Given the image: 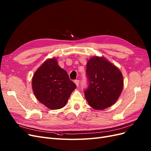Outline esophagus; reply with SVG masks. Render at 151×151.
<instances>
[{
    "label": "esophagus",
    "instance_id": "34e87169",
    "mask_svg": "<svg viewBox=\"0 0 151 151\" xmlns=\"http://www.w3.org/2000/svg\"><path fill=\"white\" fill-rule=\"evenodd\" d=\"M74 83H75V84H76V86L78 87L79 86V80H76L75 81H74Z\"/></svg>",
    "mask_w": 151,
    "mask_h": 151
}]
</instances>
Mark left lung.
Segmentation results:
<instances>
[{
  "mask_svg": "<svg viewBox=\"0 0 151 151\" xmlns=\"http://www.w3.org/2000/svg\"><path fill=\"white\" fill-rule=\"evenodd\" d=\"M86 72L89 84L84 96L90 106L101 110L115 104L123 88L119 68L104 57L94 56L87 62Z\"/></svg>",
  "mask_w": 151,
  "mask_h": 151,
  "instance_id": "left-lung-1",
  "label": "left lung"
}]
</instances>
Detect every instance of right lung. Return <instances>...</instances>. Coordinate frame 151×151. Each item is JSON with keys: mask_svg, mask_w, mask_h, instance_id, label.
<instances>
[{"mask_svg": "<svg viewBox=\"0 0 151 151\" xmlns=\"http://www.w3.org/2000/svg\"><path fill=\"white\" fill-rule=\"evenodd\" d=\"M32 88L36 98L50 109L65 106L76 85L67 72L58 65L57 58L45 61L32 78Z\"/></svg>", "mask_w": 151, "mask_h": 151, "instance_id": "obj_1", "label": "right lung"}]
</instances>
